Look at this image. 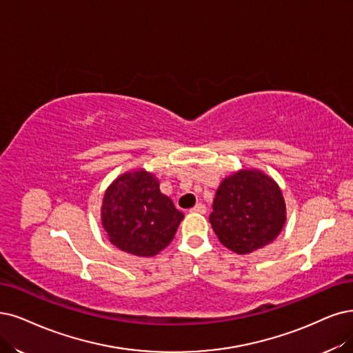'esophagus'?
Segmentation results:
<instances>
[{"instance_id":"1","label":"esophagus","mask_w":353,"mask_h":353,"mask_svg":"<svg viewBox=\"0 0 353 353\" xmlns=\"http://www.w3.org/2000/svg\"><path fill=\"white\" fill-rule=\"evenodd\" d=\"M190 212H194V214H205V212H206V206H205L203 203H198V205H194V206L192 208Z\"/></svg>"}]
</instances>
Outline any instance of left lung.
<instances>
[{"mask_svg": "<svg viewBox=\"0 0 353 353\" xmlns=\"http://www.w3.org/2000/svg\"><path fill=\"white\" fill-rule=\"evenodd\" d=\"M210 223L219 241L239 254L252 253L278 237L285 224L279 186L257 170H241L216 190Z\"/></svg>", "mask_w": 353, "mask_h": 353, "instance_id": "obj_1", "label": "left lung"}]
</instances>
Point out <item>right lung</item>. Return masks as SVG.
<instances>
[{
    "instance_id": "right-lung-1",
    "label": "right lung",
    "mask_w": 353,
    "mask_h": 353,
    "mask_svg": "<svg viewBox=\"0 0 353 353\" xmlns=\"http://www.w3.org/2000/svg\"><path fill=\"white\" fill-rule=\"evenodd\" d=\"M159 186L152 174L139 170L116 179L106 190L101 224L117 249L150 257L173 240L185 215Z\"/></svg>"
}]
</instances>
